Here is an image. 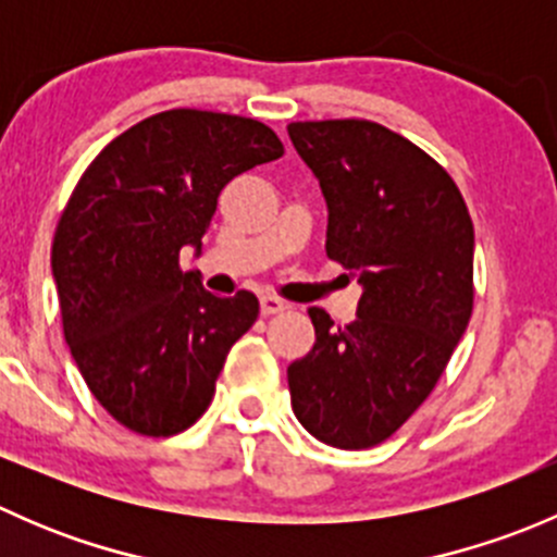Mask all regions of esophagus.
<instances>
[{"label":"esophagus","instance_id":"1","mask_svg":"<svg viewBox=\"0 0 557 557\" xmlns=\"http://www.w3.org/2000/svg\"><path fill=\"white\" fill-rule=\"evenodd\" d=\"M285 301L277 299V296H261V314L263 318H269V314H277L285 310Z\"/></svg>","mask_w":557,"mask_h":557}]
</instances>
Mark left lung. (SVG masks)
Listing matches in <instances>:
<instances>
[{
	"label": "left lung",
	"instance_id": "left-lung-1",
	"mask_svg": "<svg viewBox=\"0 0 557 557\" xmlns=\"http://www.w3.org/2000/svg\"><path fill=\"white\" fill-rule=\"evenodd\" d=\"M288 137L325 196V256L363 288L350 325L310 310L290 404L314 440L367 450L429 398L469 325L474 226L450 174L380 123L299 121Z\"/></svg>",
	"mask_w": 557,
	"mask_h": 557
}]
</instances>
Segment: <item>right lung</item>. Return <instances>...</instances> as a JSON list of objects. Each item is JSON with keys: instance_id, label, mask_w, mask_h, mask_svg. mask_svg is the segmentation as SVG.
<instances>
[{"instance_id": "add662e5", "label": "right lung", "mask_w": 557, "mask_h": 557, "mask_svg": "<svg viewBox=\"0 0 557 557\" xmlns=\"http://www.w3.org/2000/svg\"><path fill=\"white\" fill-rule=\"evenodd\" d=\"M280 156L261 121L166 110L112 139L72 190L50 250L64 339L94 398L134 434L194 425L256 323L250 290L212 296L180 250L201 252L226 183Z\"/></svg>"}]
</instances>
